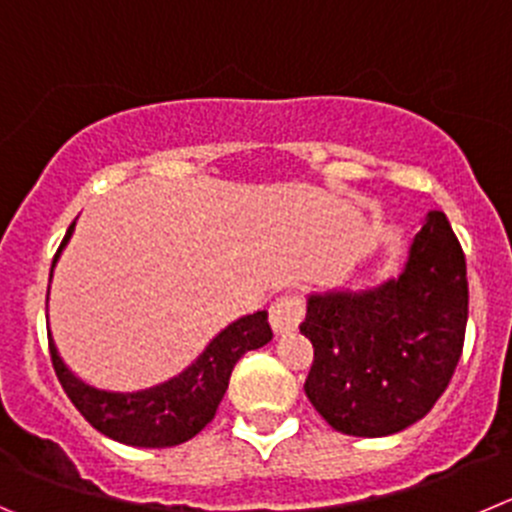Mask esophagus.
Wrapping results in <instances>:
<instances>
[{
	"label": "esophagus",
	"instance_id": "1",
	"mask_svg": "<svg viewBox=\"0 0 512 512\" xmlns=\"http://www.w3.org/2000/svg\"><path fill=\"white\" fill-rule=\"evenodd\" d=\"M269 321L271 329L276 334H291L299 329V324L304 321V301L299 296H279V299L271 304L269 309Z\"/></svg>",
	"mask_w": 512,
	"mask_h": 512
}]
</instances>
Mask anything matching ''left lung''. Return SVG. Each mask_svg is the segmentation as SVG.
I'll return each mask as SVG.
<instances>
[{
	"label": "left lung",
	"instance_id": "8db88e82",
	"mask_svg": "<svg viewBox=\"0 0 512 512\" xmlns=\"http://www.w3.org/2000/svg\"><path fill=\"white\" fill-rule=\"evenodd\" d=\"M467 266L432 211L399 279L309 296L301 334L314 347L306 397L334 430L384 437L415 425L455 374L467 326Z\"/></svg>",
	"mask_w": 512,
	"mask_h": 512
}]
</instances>
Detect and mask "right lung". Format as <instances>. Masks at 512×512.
<instances>
[{
	"label": "right lung",
	"instance_id": "obj_1",
	"mask_svg": "<svg viewBox=\"0 0 512 512\" xmlns=\"http://www.w3.org/2000/svg\"><path fill=\"white\" fill-rule=\"evenodd\" d=\"M72 228L75 223L67 228L65 241L60 243L55 261H52V269H55L65 243L70 241ZM271 337L274 334H271L266 311L248 314L226 326L208 344L206 352L196 359V364H191L183 374L158 384V387L125 394L102 392V389L80 382L62 364L52 337L50 354L52 367H55L65 394L97 432L133 447H173L196 437L216 417L238 359L251 349L269 344Z\"/></svg>",
	"mask_w": 512,
	"mask_h": 512
}]
</instances>
